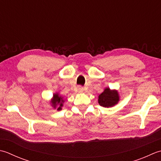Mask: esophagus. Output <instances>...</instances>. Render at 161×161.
Returning a JSON list of instances; mask_svg holds the SVG:
<instances>
[{
    "instance_id": "esophagus-1",
    "label": "esophagus",
    "mask_w": 161,
    "mask_h": 161,
    "mask_svg": "<svg viewBox=\"0 0 161 161\" xmlns=\"http://www.w3.org/2000/svg\"><path fill=\"white\" fill-rule=\"evenodd\" d=\"M77 90H78V92L81 93V92H83L84 88L83 87H81V86H78V88H77Z\"/></svg>"
}]
</instances>
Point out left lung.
<instances>
[{"instance_id": "obj_1", "label": "left lung", "mask_w": 161, "mask_h": 161, "mask_svg": "<svg viewBox=\"0 0 161 161\" xmlns=\"http://www.w3.org/2000/svg\"><path fill=\"white\" fill-rule=\"evenodd\" d=\"M120 100L119 94L117 90H111L106 87L103 92L98 97V103L101 106L105 108L113 107Z\"/></svg>"}]
</instances>
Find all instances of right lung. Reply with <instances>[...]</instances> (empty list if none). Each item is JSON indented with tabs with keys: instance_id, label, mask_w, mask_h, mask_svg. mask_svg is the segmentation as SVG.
<instances>
[{
	"instance_id": "1",
	"label": "right lung",
	"mask_w": 161,
	"mask_h": 161,
	"mask_svg": "<svg viewBox=\"0 0 161 161\" xmlns=\"http://www.w3.org/2000/svg\"><path fill=\"white\" fill-rule=\"evenodd\" d=\"M65 101L64 97L59 94V92H55L53 94V97L50 101L51 106L54 109H57V110H62V107L63 106V103Z\"/></svg>"
}]
</instances>
